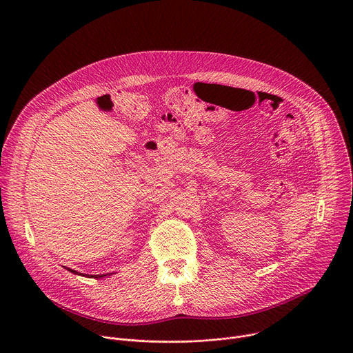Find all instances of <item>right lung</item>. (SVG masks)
<instances>
[{
  "instance_id": "obj_1",
  "label": "right lung",
  "mask_w": 353,
  "mask_h": 353,
  "mask_svg": "<svg viewBox=\"0 0 353 353\" xmlns=\"http://www.w3.org/2000/svg\"><path fill=\"white\" fill-rule=\"evenodd\" d=\"M68 271H71L72 274H77V275H81V274H78L77 271H74V270H71V268H68ZM108 275V274H106ZM106 275H92L90 278H103V276H106ZM86 276H89V275H86Z\"/></svg>"
}]
</instances>
